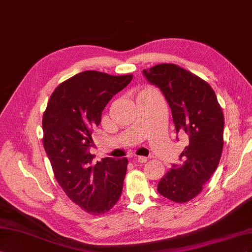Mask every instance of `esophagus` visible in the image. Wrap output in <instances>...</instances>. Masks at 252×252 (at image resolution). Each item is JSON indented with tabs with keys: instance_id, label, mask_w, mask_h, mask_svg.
I'll return each mask as SVG.
<instances>
[{
	"instance_id": "1",
	"label": "esophagus",
	"mask_w": 252,
	"mask_h": 252,
	"mask_svg": "<svg viewBox=\"0 0 252 252\" xmlns=\"http://www.w3.org/2000/svg\"><path fill=\"white\" fill-rule=\"evenodd\" d=\"M136 160H137L140 163H145V162H147L148 158L146 156H137V157H136Z\"/></svg>"
}]
</instances>
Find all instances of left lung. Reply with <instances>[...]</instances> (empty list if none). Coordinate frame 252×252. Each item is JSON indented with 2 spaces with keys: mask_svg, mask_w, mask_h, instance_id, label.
<instances>
[{
  "mask_svg": "<svg viewBox=\"0 0 252 252\" xmlns=\"http://www.w3.org/2000/svg\"><path fill=\"white\" fill-rule=\"evenodd\" d=\"M147 80L160 89L172 112L176 134L185 135L182 163L158 183L160 195L187 203L203 190L217 170L224 146V114L211 86L175 64L162 63L142 70Z\"/></svg>",
  "mask_w": 252,
  "mask_h": 252,
  "instance_id": "8db88e82",
  "label": "left lung"
}]
</instances>
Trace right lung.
I'll return each instance as SVG.
<instances>
[{
	"label": "right lung",
	"instance_id": "right-lung-1",
	"mask_svg": "<svg viewBox=\"0 0 252 252\" xmlns=\"http://www.w3.org/2000/svg\"><path fill=\"white\" fill-rule=\"evenodd\" d=\"M132 78L82 71L57 86L43 114V145L57 182L92 215L103 214L118 202L127 167L126 157L93 161V128L100 125L105 105Z\"/></svg>",
	"mask_w": 252,
	"mask_h": 252
}]
</instances>
